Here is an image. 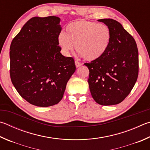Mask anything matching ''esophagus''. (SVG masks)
Masks as SVG:
<instances>
[{"instance_id":"esophagus-1","label":"esophagus","mask_w":150,"mask_h":150,"mask_svg":"<svg viewBox=\"0 0 150 150\" xmlns=\"http://www.w3.org/2000/svg\"><path fill=\"white\" fill-rule=\"evenodd\" d=\"M75 66H76V67H79L82 66V64L80 63V62H79L78 61H75Z\"/></svg>"}]
</instances>
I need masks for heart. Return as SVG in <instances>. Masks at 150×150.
Segmentation results:
<instances>
[{
    "mask_svg": "<svg viewBox=\"0 0 150 150\" xmlns=\"http://www.w3.org/2000/svg\"><path fill=\"white\" fill-rule=\"evenodd\" d=\"M112 34L105 24L79 20L68 24L66 33H59L58 44L66 54L73 50L88 61L96 60L104 54L110 47Z\"/></svg>",
    "mask_w": 150,
    "mask_h": 150,
    "instance_id": "obj_1",
    "label": "heart"
}]
</instances>
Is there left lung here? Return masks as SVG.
Wrapping results in <instances>:
<instances>
[{"instance_id":"left-lung-1","label":"left lung","mask_w":150,"mask_h":150,"mask_svg":"<svg viewBox=\"0 0 150 150\" xmlns=\"http://www.w3.org/2000/svg\"><path fill=\"white\" fill-rule=\"evenodd\" d=\"M110 28L112 37L101 58L84 66L89 69L90 91L102 105L121 103L131 92L138 75V51L134 38L113 19L98 20Z\"/></svg>"}]
</instances>
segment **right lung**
I'll use <instances>...</instances> for the list:
<instances>
[{"label":"right lung","mask_w":150,"mask_h":150,"mask_svg":"<svg viewBox=\"0 0 150 150\" xmlns=\"http://www.w3.org/2000/svg\"><path fill=\"white\" fill-rule=\"evenodd\" d=\"M56 16L34 17L10 45V75L20 96L32 105L48 107L60 102L76 69L72 57L60 53L62 31Z\"/></svg>","instance_id":"right-lung-1"}]
</instances>
